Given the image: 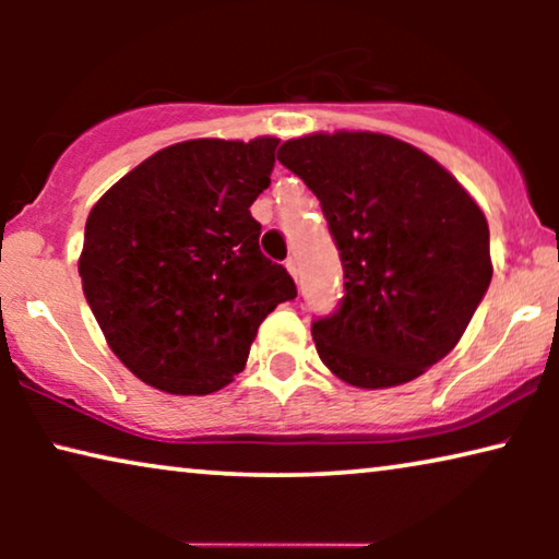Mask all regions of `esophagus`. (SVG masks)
I'll list each match as a JSON object with an SVG mask.
<instances>
[{
	"label": "esophagus",
	"instance_id": "esophagus-1",
	"mask_svg": "<svg viewBox=\"0 0 559 559\" xmlns=\"http://www.w3.org/2000/svg\"><path fill=\"white\" fill-rule=\"evenodd\" d=\"M285 266H287V272H289V274H293V277L297 280V274H300V266H297V259H293V257H289V259H287V262H285Z\"/></svg>",
	"mask_w": 559,
	"mask_h": 559
}]
</instances>
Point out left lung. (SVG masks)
I'll return each instance as SVG.
<instances>
[{"label":"left lung","instance_id":"obj_1","mask_svg":"<svg viewBox=\"0 0 559 559\" xmlns=\"http://www.w3.org/2000/svg\"><path fill=\"white\" fill-rule=\"evenodd\" d=\"M277 159L323 205L346 295L312 323L341 381L389 389L423 377L463 338L491 285L488 221L468 190L415 144L379 132H316Z\"/></svg>","mask_w":559,"mask_h":559}]
</instances>
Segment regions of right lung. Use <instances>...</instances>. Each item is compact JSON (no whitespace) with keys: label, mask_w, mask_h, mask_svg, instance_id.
Masks as SVG:
<instances>
[{"label":"right lung","mask_w":559,"mask_h":559,"mask_svg":"<svg viewBox=\"0 0 559 559\" xmlns=\"http://www.w3.org/2000/svg\"><path fill=\"white\" fill-rule=\"evenodd\" d=\"M277 136L188 140L98 198L79 257L106 343L144 384L213 394L247 366L259 325L297 287L259 251L249 205L270 188Z\"/></svg>","instance_id":"1"}]
</instances>
